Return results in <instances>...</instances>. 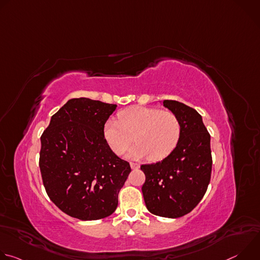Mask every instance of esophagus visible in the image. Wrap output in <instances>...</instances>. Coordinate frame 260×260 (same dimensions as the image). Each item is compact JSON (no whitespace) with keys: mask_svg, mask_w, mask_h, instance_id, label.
Listing matches in <instances>:
<instances>
[{"mask_svg":"<svg viewBox=\"0 0 260 260\" xmlns=\"http://www.w3.org/2000/svg\"><path fill=\"white\" fill-rule=\"evenodd\" d=\"M131 168L132 170H138L140 168V166L138 164H135V162H131Z\"/></svg>","mask_w":260,"mask_h":260,"instance_id":"esophagus-1","label":"esophagus"}]
</instances>
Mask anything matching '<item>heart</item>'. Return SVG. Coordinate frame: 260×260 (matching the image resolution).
Here are the masks:
<instances>
[{"label": "heart", "instance_id": "obj_1", "mask_svg": "<svg viewBox=\"0 0 260 260\" xmlns=\"http://www.w3.org/2000/svg\"><path fill=\"white\" fill-rule=\"evenodd\" d=\"M182 126L179 118L151 107H132L120 111L118 120L109 118L103 126L104 139L116 155H121L133 142L137 144L126 158L140 160L150 157L158 161L169 156L179 144Z\"/></svg>", "mask_w": 260, "mask_h": 260}]
</instances>
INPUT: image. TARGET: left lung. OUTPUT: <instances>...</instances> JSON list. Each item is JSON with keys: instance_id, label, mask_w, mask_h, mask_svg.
Wrapping results in <instances>:
<instances>
[{"instance_id": "left-lung-1", "label": "left lung", "mask_w": 260, "mask_h": 260, "mask_svg": "<svg viewBox=\"0 0 260 260\" xmlns=\"http://www.w3.org/2000/svg\"><path fill=\"white\" fill-rule=\"evenodd\" d=\"M159 104L179 118L182 134L169 156L141 166L146 176L142 192L150 213L179 218L191 212L207 191L212 171L211 137L193 108L172 100Z\"/></svg>"}]
</instances>
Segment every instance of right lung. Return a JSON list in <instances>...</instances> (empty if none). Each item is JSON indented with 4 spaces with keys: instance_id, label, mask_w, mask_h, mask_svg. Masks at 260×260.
Segmentation results:
<instances>
[{
    "instance_id": "right-lung-1",
    "label": "right lung",
    "mask_w": 260,
    "mask_h": 260,
    "mask_svg": "<svg viewBox=\"0 0 260 260\" xmlns=\"http://www.w3.org/2000/svg\"><path fill=\"white\" fill-rule=\"evenodd\" d=\"M117 105L69 100L41 136L40 171L46 192L62 212L84 221L112 214L129 173L103 136Z\"/></svg>"
}]
</instances>
